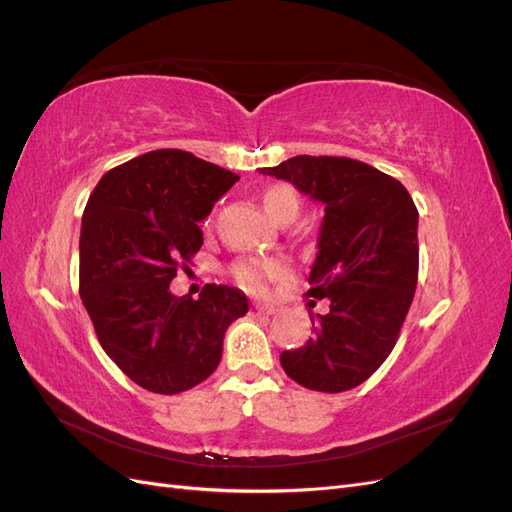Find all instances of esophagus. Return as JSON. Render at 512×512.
<instances>
[{"mask_svg": "<svg viewBox=\"0 0 512 512\" xmlns=\"http://www.w3.org/2000/svg\"><path fill=\"white\" fill-rule=\"evenodd\" d=\"M252 309H254L256 314H262V316H271V314L277 312V309L273 305H269V303H254Z\"/></svg>", "mask_w": 512, "mask_h": 512, "instance_id": "obj_1", "label": "esophagus"}]
</instances>
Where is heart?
Returning a JSON list of instances; mask_svg holds the SVG:
<instances>
[{"label":"heart","mask_w":512,"mask_h":512,"mask_svg":"<svg viewBox=\"0 0 512 512\" xmlns=\"http://www.w3.org/2000/svg\"><path fill=\"white\" fill-rule=\"evenodd\" d=\"M262 205L277 222H294L301 209L299 192L288 183H273L262 194ZM232 277L252 292L265 290L273 280H282L290 271L288 260L282 256H245L232 265Z\"/></svg>","instance_id":"heart-1"}]
</instances>
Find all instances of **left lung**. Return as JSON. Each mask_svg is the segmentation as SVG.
I'll use <instances>...</instances> for the list:
<instances>
[{"mask_svg": "<svg viewBox=\"0 0 512 512\" xmlns=\"http://www.w3.org/2000/svg\"><path fill=\"white\" fill-rule=\"evenodd\" d=\"M260 173L286 179L324 203L307 297L329 299V314L312 316L316 335L303 348L284 350L282 367L305 389L350 391L386 361L412 305L418 280L414 200L391 175L350 158L297 156Z\"/></svg>", "mask_w": 512, "mask_h": 512, "instance_id": "1", "label": "left lung"}]
</instances>
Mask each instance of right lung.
<instances>
[{"label":"right lung","mask_w":512,"mask_h":512,"mask_svg":"<svg viewBox=\"0 0 512 512\" xmlns=\"http://www.w3.org/2000/svg\"><path fill=\"white\" fill-rule=\"evenodd\" d=\"M237 181L190 151L158 149L108 170L87 200L81 299L104 352L151 393L175 395L207 380L228 324L250 307L224 284H207L198 299L170 292L203 245L198 222Z\"/></svg>","instance_id":"1"}]
</instances>
